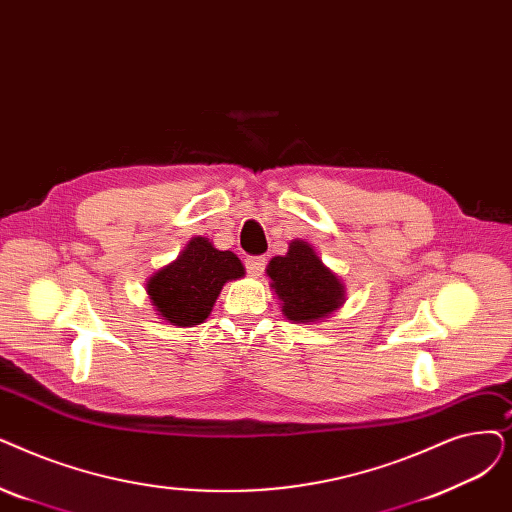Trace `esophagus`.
<instances>
[{"instance_id":"34e87169","label":"esophagus","mask_w":512,"mask_h":512,"mask_svg":"<svg viewBox=\"0 0 512 512\" xmlns=\"http://www.w3.org/2000/svg\"><path fill=\"white\" fill-rule=\"evenodd\" d=\"M244 265H247V272L251 276H261L263 268H265V257H249L247 261H244Z\"/></svg>"}]
</instances>
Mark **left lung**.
I'll use <instances>...</instances> for the list:
<instances>
[{
	"mask_svg": "<svg viewBox=\"0 0 512 512\" xmlns=\"http://www.w3.org/2000/svg\"><path fill=\"white\" fill-rule=\"evenodd\" d=\"M270 286L282 305V314L293 324H314L345 303V284L324 265L309 242L295 238L286 255L268 263Z\"/></svg>",
	"mask_w": 512,
	"mask_h": 512,
	"instance_id": "8db88e82",
	"label": "left lung"
}]
</instances>
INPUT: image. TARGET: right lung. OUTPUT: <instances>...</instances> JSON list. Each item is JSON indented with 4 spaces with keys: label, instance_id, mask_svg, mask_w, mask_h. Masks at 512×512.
Instances as JSON below:
<instances>
[{
    "label": "right lung",
    "instance_id": "add662e5",
    "mask_svg": "<svg viewBox=\"0 0 512 512\" xmlns=\"http://www.w3.org/2000/svg\"><path fill=\"white\" fill-rule=\"evenodd\" d=\"M244 276L232 251H219L205 236H194L171 263L146 280L148 299L157 316L177 328L203 324L226 282Z\"/></svg>",
    "mask_w": 512,
    "mask_h": 512
}]
</instances>
